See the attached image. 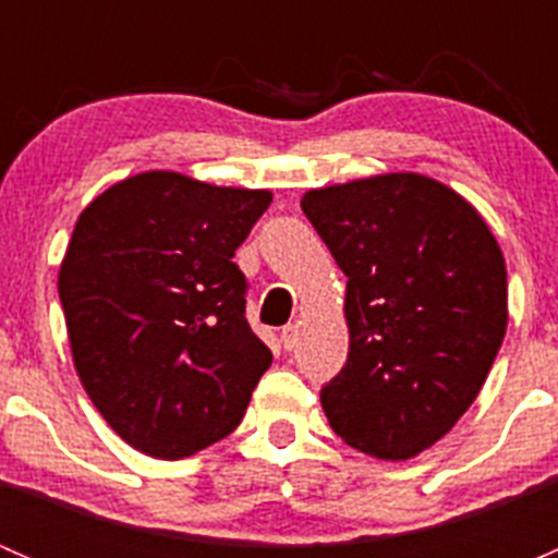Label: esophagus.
<instances>
[{"mask_svg":"<svg viewBox=\"0 0 558 558\" xmlns=\"http://www.w3.org/2000/svg\"><path fill=\"white\" fill-rule=\"evenodd\" d=\"M296 340H300V329H296L294 324H289V326H283V329H280V342H283L286 351H294Z\"/></svg>","mask_w":558,"mask_h":558,"instance_id":"1","label":"esophagus"}]
</instances>
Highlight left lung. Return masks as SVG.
<instances>
[{
  "label": "left lung",
  "instance_id": "obj_1",
  "mask_svg": "<svg viewBox=\"0 0 558 558\" xmlns=\"http://www.w3.org/2000/svg\"><path fill=\"white\" fill-rule=\"evenodd\" d=\"M345 272L348 362L320 388L331 429L378 459H413L453 429L508 329V272L492 229L415 172L302 196Z\"/></svg>",
  "mask_w": 558,
  "mask_h": 558
}]
</instances>
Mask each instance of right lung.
<instances>
[{"label": "right lung", "mask_w": 558, "mask_h": 558, "mask_svg": "<svg viewBox=\"0 0 558 558\" xmlns=\"http://www.w3.org/2000/svg\"><path fill=\"white\" fill-rule=\"evenodd\" d=\"M272 194L178 172L110 185L81 213L59 300L81 384L118 437L156 459L223 440L272 351L232 262Z\"/></svg>", "instance_id": "1"}]
</instances>
